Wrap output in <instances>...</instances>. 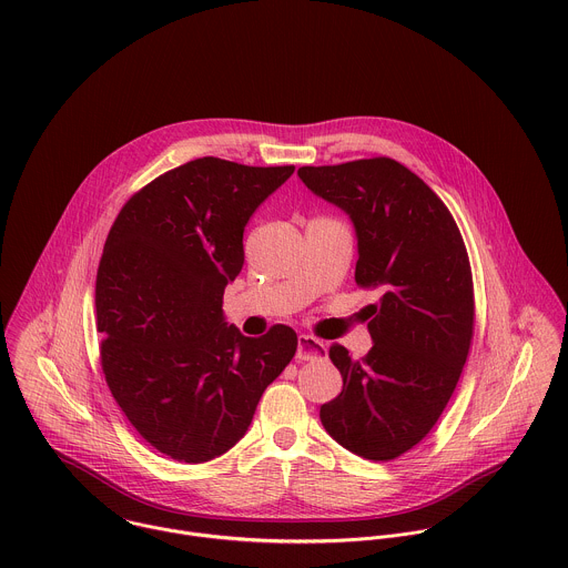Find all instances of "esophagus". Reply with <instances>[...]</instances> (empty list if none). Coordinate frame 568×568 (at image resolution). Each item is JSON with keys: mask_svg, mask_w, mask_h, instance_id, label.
<instances>
[{"mask_svg": "<svg viewBox=\"0 0 568 568\" xmlns=\"http://www.w3.org/2000/svg\"><path fill=\"white\" fill-rule=\"evenodd\" d=\"M327 349H325L324 341L311 336V334H300L297 338V358L300 361H322L325 358Z\"/></svg>", "mask_w": 568, "mask_h": 568, "instance_id": "obj_1", "label": "esophagus"}]
</instances>
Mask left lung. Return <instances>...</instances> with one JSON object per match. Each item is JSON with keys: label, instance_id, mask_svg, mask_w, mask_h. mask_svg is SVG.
Listing matches in <instances>:
<instances>
[{"label": "left lung", "instance_id": "obj_1", "mask_svg": "<svg viewBox=\"0 0 568 568\" xmlns=\"http://www.w3.org/2000/svg\"><path fill=\"white\" fill-rule=\"evenodd\" d=\"M297 174L349 214L354 280L383 293L367 324L374 347L361 361L329 345L343 389L320 417L349 453L392 462L430 433L464 372L475 334L470 257L444 201L392 158L304 165Z\"/></svg>", "mask_w": 568, "mask_h": 568}]
</instances>
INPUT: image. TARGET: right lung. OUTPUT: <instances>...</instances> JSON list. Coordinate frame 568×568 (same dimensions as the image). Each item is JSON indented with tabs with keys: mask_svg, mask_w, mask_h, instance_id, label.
I'll use <instances>...</instances> for the list:
<instances>
[{
	"mask_svg": "<svg viewBox=\"0 0 568 568\" xmlns=\"http://www.w3.org/2000/svg\"><path fill=\"white\" fill-rule=\"evenodd\" d=\"M293 170L183 163L138 190L109 230L95 275L102 374L133 428L174 462L203 464L236 446L295 356L288 325L251 338L223 322L244 225Z\"/></svg>",
	"mask_w": 568,
	"mask_h": 568,
	"instance_id": "obj_1",
	"label": "right lung"
}]
</instances>
